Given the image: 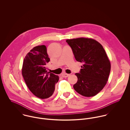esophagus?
I'll return each instance as SVG.
<instances>
[{
  "instance_id": "obj_1",
  "label": "esophagus",
  "mask_w": 130,
  "mask_h": 130,
  "mask_svg": "<svg viewBox=\"0 0 130 130\" xmlns=\"http://www.w3.org/2000/svg\"><path fill=\"white\" fill-rule=\"evenodd\" d=\"M69 75H70V74H68L66 73H63V74H61V76L63 77H68Z\"/></svg>"
}]
</instances>
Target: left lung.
I'll use <instances>...</instances> for the list:
<instances>
[{
    "instance_id": "obj_1",
    "label": "left lung",
    "mask_w": 130,
    "mask_h": 130,
    "mask_svg": "<svg viewBox=\"0 0 130 130\" xmlns=\"http://www.w3.org/2000/svg\"><path fill=\"white\" fill-rule=\"evenodd\" d=\"M75 59L83 65L77 81L74 85L79 94L91 97L97 94L106 86L111 71L110 61L103 46L96 40L80 37L67 39Z\"/></svg>"
}]
</instances>
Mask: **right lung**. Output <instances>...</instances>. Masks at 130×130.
<instances>
[{
	"mask_svg": "<svg viewBox=\"0 0 130 130\" xmlns=\"http://www.w3.org/2000/svg\"><path fill=\"white\" fill-rule=\"evenodd\" d=\"M50 58L44 45L34 47L26 55L22 64V75L35 95L41 99L51 96L54 93L58 75L47 72L46 66Z\"/></svg>",
	"mask_w": 130,
	"mask_h": 130,
	"instance_id": "obj_1",
	"label": "right lung"
}]
</instances>
